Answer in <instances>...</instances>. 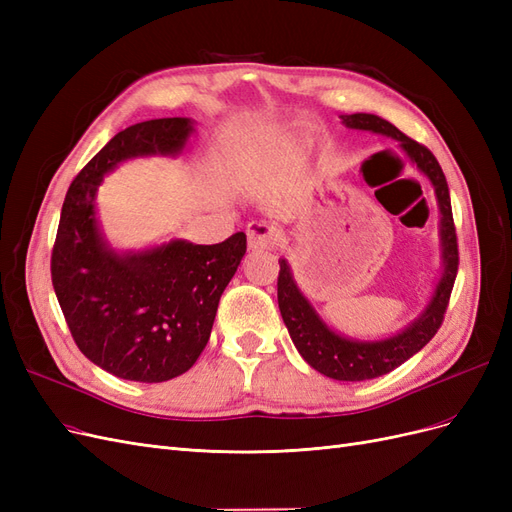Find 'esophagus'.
<instances>
[{"mask_svg": "<svg viewBox=\"0 0 512 512\" xmlns=\"http://www.w3.org/2000/svg\"><path fill=\"white\" fill-rule=\"evenodd\" d=\"M245 232H247V245H250L252 250H269V247L277 245V241H280V232L267 222H250Z\"/></svg>", "mask_w": 512, "mask_h": 512, "instance_id": "1", "label": "esophagus"}]
</instances>
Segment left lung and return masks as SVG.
Wrapping results in <instances>:
<instances>
[{
  "mask_svg": "<svg viewBox=\"0 0 512 512\" xmlns=\"http://www.w3.org/2000/svg\"><path fill=\"white\" fill-rule=\"evenodd\" d=\"M348 128L354 130H371L378 134H386L395 138L399 147L404 149L410 160L423 170L429 181L436 188L438 205L442 213V256H444V273L442 280L433 294L431 303L423 312V316L414 320L410 327L395 337L382 339V342H350L346 337L333 333L327 324L320 320L314 307L303 297L301 290L294 284L288 262L280 260V275H277V303H280L282 318L288 327L294 346L299 354L320 374L333 380L359 382L371 380L389 374L401 363H406L414 356L429 339L438 333L446 314L448 301L455 286L457 267H459V250H457V232L453 222L451 194H448V183L442 168L433 153L412 141L410 136L399 132L393 123L378 115L354 113L342 115Z\"/></svg>",
  "mask_w": 512,
  "mask_h": 512,
  "instance_id": "8db88e82",
  "label": "left lung"
}]
</instances>
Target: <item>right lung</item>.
Segmentation results:
<instances>
[{
    "label": "right lung",
    "instance_id": "1",
    "mask_svg": "<svg viewBox=\"0 0 512 512\" xmlns=\"http://www.w3.org/2000/svg\"><path fill=\"white\" fill-rule=\"evenodd\" d=\"M192 121L166 117L121 130L70 183L51 254V280L74 344L108 374L164 382L205 350L224 288L247 250L245 232L215 245L170 241L121 256L96 222L102 177L136 156H175Z\"/></svg>",
    "mask_w": 512,
    "mask_h": 512
}]
</instances>
